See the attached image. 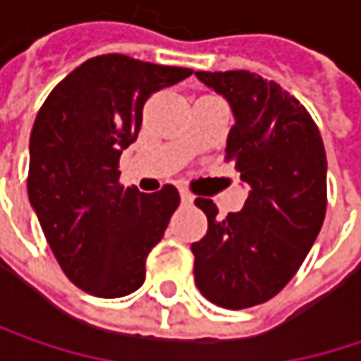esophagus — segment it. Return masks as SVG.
Masks as SVG:
<instances>
[{
  "mask_svg": "<svg viewBox=\"0 0 361 361\" xmlns=\"http://www.w3.org/2000/svg\"><path fill=\"white\" fill-rule=\"evenodd\" d=\"M180 196H181V204H185V206L194 202V194H192V192H188L185 188H181Z\"/></svg>",
  "mask_w": 361,
  "mask_h": 361,
  "instance_id": "esophagus-1",
  "label": "esophagus"
}]
</instances>
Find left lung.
Instances as JSON below:
<instances>
[{
  "label": "left lung",
  "mask_w": 361,
  "mask_h": 361,
  "mask_svg": "<svg viewBox=\"0 0 361 361\" xmlns=\"http://www.w3.org/2000/svg\"><path fill=\"white\" fill-rule=\"evenodd\" d=\"M196 77L233 108L226 159L249 196L224 219L214 202L196 198L208 231L192 243L194 278L204 298L241 310L274 298L308 255L327 212V155L307 108L276 81L251 71Z\"/></svg>",
  "instance_id": "1"
}]
</instances>
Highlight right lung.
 Wrapping results in <instances>:
<instances>
[{"mask_svg": "<svg viewBox=\"0 0 361 361\" xmlns=\"http://www.w3.org/2000/svg\"><path fill=\"white\" fill-rule=\"evenodd\" d=\"M190 75L99 54L67 75L36 114L28 198L61 269L87 294L120 298L145 282L147 255L180 194L171 183L153 194L124 188L118 161L137 140L145 102Z\"/></svg>", "mask_w": 361, "mask_h": 361, "instance_id": "obj_1", "label": "right lung"}]
</instances>
